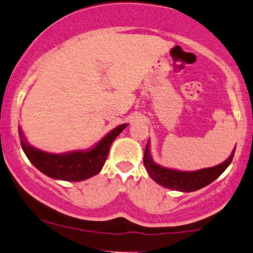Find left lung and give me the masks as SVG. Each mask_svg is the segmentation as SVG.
<instances>
[{
	"label": "left lung",
	"instance_id": "obj_1",
	"mask_svg": "<svg viewBox=\"0 0 253 253\" xmlns=\"http://www.w3.org/2000/svg\"><path fill=\"white\" fill-rule=\"evenodd\" d=\"M234 153H235V149H234L232 155L227 160L214 167H210V169H199V171L193 172H183L177 171V169H165V167L156 165L155 162L151 160L148 143L147 147H145L143 162H144V166L147 169L149 175L158 184L167 188V189L187 191L188 193V191H195L198 189H201V188L206 187L210 183L213 182L214 179H217L230 165V162H232L234 158Z\"/></svg>",
	"mask_w": 253,
	"mask_h": 253
}]
</instances>
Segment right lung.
Returning a JSON list of instances; mask_svg holds the SVG:
<instances>
[{"instance_id": "obj_1", "label": "right lung", "mask_w": 253, "mask_h": 253, "mask_svg": "<svg viewBox=\"0 0 253 253\" xmlns=\"http://www.w3.org/2000/svg\"><path fill=\"white\" fill-rule=\"evenodd\" d=\"M127 125H120L108 133L93 149L87 151H71L66 154H49L31 147L24 135L21 127L18 128L20 144L31 164L42 173L50 178L66 182H80L99 173L109 155L111 144Z\"/></svg>"}]
</instances>
